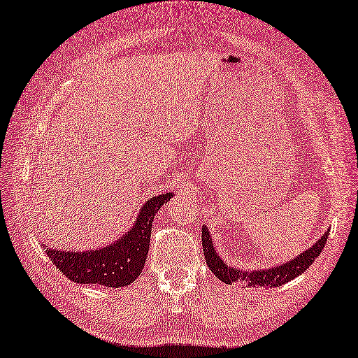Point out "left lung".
<instances>
[{"label": "left lung", "mask_w": 358, "mask_h": 358, "mask_svg": "<svg viewBox=\"0 0 358 358\" xmlns=\"http://www.w3.org/2000/svg\"><path fill=\"white\" fill-rule=\"evenodd\" d=\"M328 235L329 229L322 235L315 245L305 250L303 254L293 258L289 263L264 270H240L226 266L224 261L217 255V252L213 246V238L211 235H209L206 226H202V246L209 270H211V272L224 284L240 282L245 284L246 287H280L294 280L296 276L303 273L305 270L315 263V259L320 255L322 249L325 248Z\"/></svg>", "instance_id": "left-lung-1"}]
</instances>
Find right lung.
Returning a JSON list of instances; mask_svg holds the SVG:
<instances>
[{
	"instance_id": "add662e5",
	"label": "right lung",
	"mask_w": 358,
	"mask_h": 358,
	"mask_svg": "<svg viewBox=\"0 0 358 358\" xmlns=\"http://www.w3.org/2000/svg\"><path fill=\"white\" fill-rule=\"evenodd\" d=\"M173 193L155 196L143 205L135 224L118 241L97 250L66 252L47 248V255L68 280L104 287L129 285L141 275L149 254L152 223Z\"/></svg>"
}]
</instances>
